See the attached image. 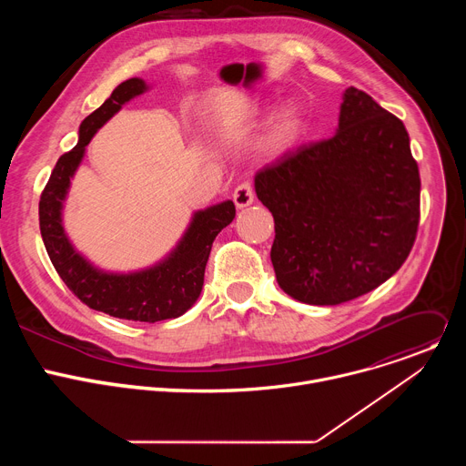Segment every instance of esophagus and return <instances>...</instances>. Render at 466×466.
<instances>
[{
  "label": "esophagus",
  "mask_w": 466,
  "mask_h": 466,
  "mask_svg": "<svg viewBox=\"0 0 466 466\" xmlns=\"http://www.w3.org/2000/svg\"><path fill=\"white\" fill-rule=\"evenodd\" d=\"M232 198H234V203H236L238 208H245V207L252 205V201H254V189H252L250 182H241V184L234 189Z\"/></svg>",
  "instance_id": "34e87169"
}]
</instances>
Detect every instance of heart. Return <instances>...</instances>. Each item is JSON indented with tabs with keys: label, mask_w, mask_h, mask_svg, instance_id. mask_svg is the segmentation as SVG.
Listing matches in <instances>:
<instances>
[{
	"label": "heart",
	"mask_w": 466,
	"mask_h": 466,
	"mask_svg": "<svg viewBox=\"0 0 466 466\" xmlns=\"http://www.w3.org/2000/svg\"><path fill=\"white\" fill-rule=\"evenodd\" d=\"M271 108V103L269 101H263V99H256V101H250L248 105H245L243 112H239L238 119H258V117H263L265 114L269 112ZM299 125H300V114L295 106H286L279 112L275 123H273V130H271V138H273V144L275 146H286L293 137L295 132L299 130Z\"/></svg>",
	"instance_id": "1"
}]
</instances>
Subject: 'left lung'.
Instances as JSON below:
<instances>
[{
  "label": "left lung",
  "mask_w": 466,
  "mask_h": 466,
  "mask_svg": "<svg viewBox=\"0 0 466 466\" xmlns=\"http://www.w3.org/2000/svg\"><path fill=\"white\" fill-rule=\"evenodd\" d=\"M275 218L271 261L295 300L336 306L389 280L410 256L420 175L404 123L354 86L334 137L284 153L254 177Z\"/></svg>",
  "instance_id": "8db88e82"
}]
</instances>
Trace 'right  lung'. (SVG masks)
Returning a JSON list of instances; mask_svg holds the SVG:
<instances>
[{
    "label": "right lung",
    "instance_id": "obj_1",
    "mask_svg": "<svg viewBox=\"0 0 466 466\" xmlns=\"http://www.w3.org/2000/svg\"><path fill=\"white\" fill-rule=\"evenodd\" d=\"M147 88L144 79H128L85 117L79 127L77 146L58 158L40 195L38 216L40 234L53 268L81 302L110 317L157 322L180 317L201 295L212 243L236 218L234 203L225 201L195 212L178 245L162 261L149 269L127 275L94 268L74 248L62 227V207L70 189V178L76 175L92 137L127 101Z\"/></svg>",
    "mask_w": 466,
    "mask_h": 466
}]
</instances>
